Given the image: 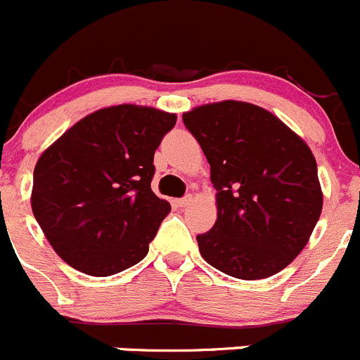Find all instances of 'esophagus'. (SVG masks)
Returning a JSON list of instances; mask_svg holds the SVG:
<instances>
[{"instance_id": "34e87169", "label": "esophagus", "mask_w": 360, "mask_h": 360, "mask_svg": "<svg viewBox=\"0 0 360 360\" xmlns=\"http://www.w3.org/2000/svg\"><path fill=\"white\" fill-rule=\"evenodd\" d=\"M191 202H192V195H185V198L176 199V205H179L180 208H185V206H188Z\"/></svg>"}]
</instances>
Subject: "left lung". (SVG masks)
<instances>
[{"label":"left lung","instance_id":"obj_1","mask_svg":"<svg viewBox=\"0 0 360 360\" xmlns=\"http://www.w3.org/2000/svg\"><path fill=\"white\" fill-rule=\"evenodd\" d=\"M181 119L208 159L217 191L215 226L195 238L202 259L240 280L282 271L306 247L322 212L313 152L252 103H208Z\"/></svg>","mask_w":360,"mask_h":360}]
</instances>
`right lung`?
Instances as JSON below:
<instances>
[{
	"instance_id": "right-lung-1",
	"label": "right lung",
	"mask_w": 360,
	"mask_h": 360,
	"mask_svg": "<svg viewBox=\"0 0 360 360\" xmlns=\"http://www.w3.org/2000/svg\"><path fill=\"white\" fill-rule=\"evenodd\" d=\"M175 113L141 105L96 110L44 150L31 208L66 264L110 276L138 264L172 212L152 192L154 154Z\"/></svg>"
}]
</instances>
